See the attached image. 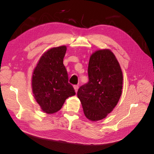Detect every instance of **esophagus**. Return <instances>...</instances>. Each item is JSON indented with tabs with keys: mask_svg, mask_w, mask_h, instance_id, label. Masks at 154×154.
<instances>
[{
	"mask_svg": "<svg viewBox=\"0 0 154 154\" xmlns=\"http://www.w3.org/2000/svg\"><path fill=\"white\" fill-rule=\"evenodd\" d=\"M73 87H74V89H75V92H77V90H78V88H79V85H75Z\"/></svg>",
	"mask_w": 154,
	"mask_h": 154,
	"instance_id": "obj_1",
	"label": "esophagus"
}]
</instances>
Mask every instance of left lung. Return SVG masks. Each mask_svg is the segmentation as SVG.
<instances>
[{
	"label": "left lung",
	"mask_w": 154,
	"mask_h": 154,
	"mask_svg": "<svg viewBox=\"0 0 154 154\" xmlns=\"http://www.w3.org/2000/svg\"><path fill=\"white\" fill-rule=\"evenodd\" d=\"M89 82L81 86L77 96L83 113L91 121L105 118L122 95L123 75L116 56L109 49L96 51L90 56Z\"/></svg>",
	"instance_id": "obj_1"
}]
</instances>
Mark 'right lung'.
Masks as SVG:
<instances>
[{"mask_svg":"<svg viewBox=\"0 0 154 154\" xmlns=\"http://www.w3.org/2000/svg\"><path fill=\"white\" fill-rule=\"evenodd\" d=\"M66 51L64 45L49 49L41 57L33 72L34 96L41 109L48 114L58 111L67 98L75 95L63 64Z\"/></svg>","mask_w":154,"mask_h":154,"instance_id":"right-lung-1","label":"right lung"}]
</instances>
